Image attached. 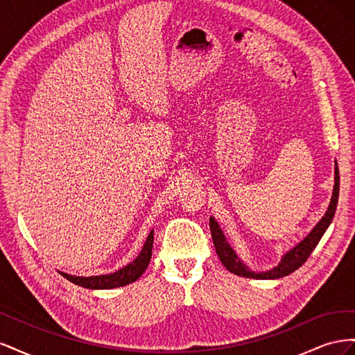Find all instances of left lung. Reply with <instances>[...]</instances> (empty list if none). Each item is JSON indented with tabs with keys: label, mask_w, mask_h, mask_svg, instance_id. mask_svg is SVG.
I'll list each match as a JSON object with an SVG mask.
<instances>
[{
	"label": "left lung",
	"mask_w": 355,
	"mask_h": 355,
	"mask_svg": "<svg viewBox=\"0 0 355 355\" xmlns=\"http://www.w3.org/2000/svg\"><path fill=\"white\" fill-rule=\"evenodd\" d=\"M335 188H333V196H331V201L330 206L326 211V214L321 220L315 225V228L311 231L306 237L304 239V241H300L295 249L290 250L288 253L284 254V257L282 259L280 265L272 268L271 271L266 272H254L250 271L239 257L235 254V252L231 249V245L228 244V241L225 240V235L222 234L218 222L214 220L213 218H210V232H211V239H213V244L214 249H216V253L219 256L220 262L223 263V266L232 274H237L240 277H247V278H259V280H266V278H282L286 277L288 274H292L293 271H296L299 266H302L306 259L309 257V254L314 252V249L317 247L318 241L323 237V234L326 232V230L329 228V225L331 223L333 216H335L336 211V206H338V197H339V170H338V164L335 168Z\"/></svg>",
	"instance_id": "8db88e82"
}]
</instances>
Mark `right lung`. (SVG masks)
I'll return each instance as SVG.
<instances>
[{"label": "right lung", "mask_w": 355, "mask_h": 355, "mask_svg": "<svg viewBox=\"0 0 355 355\" xmlns=\"http://www.w3.org/2000/svg\"><path fill=\"white\" fill-rule=\"evenodd\" d=\"M153 243H154V234L151 231V234L148 235V239L144 244L142 252L139 253L136 259L114 274L96 275V277H75L65 272H60V274L65 277L67 280L72 282L73 284H78L85 288H114V287L127 286L136 282L137 278L145 272L146 266L149 261H151V256H153Z\"/></svg>", "instance_id": "1"}]
</instances>
